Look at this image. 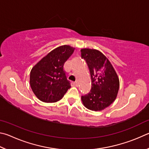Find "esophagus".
Here are the masks:
<instances>
[{"instance_id": "esophagus-1", "label": "esophagus", "mask_w": 149, "mask_h": 149, "mask_svg": "<svg viewBox=\"0 0 149 149\" xmlns=\"http://www.w3.org/2000/svg\"><path fill=\"white\" fill-rule=\"evenodd\" d=\"M71 86H78V84H77V82H71Z\"/></svg>"}]
</instances>
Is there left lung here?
Wrapping results in <instances>:
<instances>
[{
    "instance_id": "8db88e82",
    "label": "left lung",
    "mask_w": 149,
    "mask_h": 149,
    "mask_svg": "<svg viewBox=\"0 0 149 149\" xmlns=\"http://www.w3.org/2000/svg\"><path fill=\"white\" fill-rule=\"evenodd\" d=\"M81 57L90 70L92 88L90 92L81 97L87 109L102 111L114 102L119 90V79L109 59L97 49H82Z\"/></svg>"
}]
</instances>
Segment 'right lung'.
Masks as SVG:
<instances>
[{"mask_svg":"<svg viewBox=\"0 0 149 149\" xmlns=\"http://www.w3.org/2000/svg\"><path fill=\"white\" fill-rule=\"evenodd\" d=\"M74 49L67 45L59 46L49 52L31 69V89L40 101L56 102L70 88L64 70V64Z\"/></svg>","mask_w":149,"mask_h":149,"instance_id":"add662e5","label":"right lung"}]
</instances>
